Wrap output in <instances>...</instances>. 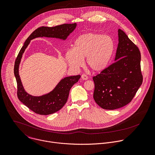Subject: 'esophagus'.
Masks as SVG:
<instances>
[{
	"label": "esophagus",
	"mask_w": 155,
	"mask_h": 155,
	"mask_svg": "<svg viewBox=\"0 0 155 155\" xmlns=\"http://www.w3.org/2000/svg\"><path fill=\"white\" fill-rule=\"evenodd\" d=\"M81 78H82L83 80H87L88 77H87V76L86 75L83 74V75H81Z\"/></svg>",
	"instance_id": "obj_1"
}]
</instances>
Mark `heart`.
<instances>
[{"label":"heart","instance_id":"1","mask_svg":"<svg viewBox=\"0 0 155 155\" xmlns=\"http://www.w3.org/2000/svg\"><path fill=\"white\" fill-rule=\"evenodd\" d=\"M114 42L109 36L95 33L83 34L75 40L73 49L67 51L66 58L69 64L78 68L86 59L87 67L94 72L104 71L114 54Z\"/></svg>","mask_w":155,"mask_h":155}]
</instances>
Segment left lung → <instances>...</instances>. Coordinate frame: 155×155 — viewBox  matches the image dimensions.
I'll return each instance as SVG.
<instances>
[{
    "instance_id": "8db88e82",
    "label": "left lung",
    "mask_w": 155,
    "mask_h": 155,
    "mask_svg": "<svg viewBox=\"0 0 155 155\" xmlns=\"http://www.w3.org/2000/svg\"><path fill=\"white\" fill-rule=\"evenodd\" d=\"M115 62L93 77L94 99L105 110L122 108L131 101L142 83L140 52L121 29Z\"/></svg>"
}]
</instances>
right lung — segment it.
I'll list each match as a JSON object with an SVG mask.
<instances>
[{
    "label": "right lung",
    "mask_w": 155,
    "mask_h": 155,
    "mask_svg": "<svg viewBox=\"0 0 155 155\" xmlns=\"http://www.w3.org/2000/svg\"><path fill=\"white\" fill-rule=\"evenodd\" d=\"M77 26L76 23L64 24L53 27H41L36 29L26 39L16 59L14 74L17 82V95L19 100L34 113L40 115H48L61 110L68 100L72 86L78 82L80 75L68 77L62 79L55 88L48 94L39 97L27 94L22 84L19 75V66L23 53L30 41L38 37L56 38L65 40Z\"/></svg>",
    "instance_id": "right-lung-1"
}]
</instances>
